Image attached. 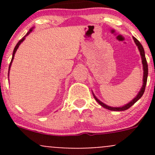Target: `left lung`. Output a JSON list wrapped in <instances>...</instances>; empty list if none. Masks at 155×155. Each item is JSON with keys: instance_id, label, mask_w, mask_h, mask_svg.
<instances>
[{"instance_id": "1", "label": "left lung", "mask_w": 155, "mask_h": 155, "mask_svg": "<svg viewBox=\"0 0 155 155\" xmlns=\"http://www.w3.org/2000/svg\"><path fill=\"white\" fill-rule=\"evenodd\" d=\"M133 38H134V42H135V43L137 44V46H138L139 50H140V54H141V57H142V62H143V70H144V75H143V87H142L141 90H140V91L139 92V94H137V96L136 97L134 98V99L132 101H130L129 104H127V105L124 106V107H109V106L106 105V104H104V103H102L101 101H100L99 100H98L97 98L94 95V97L95 98V100L97 101V102L98 104H100V105L102 106L103 107H104L105 109H109V110L124 111V110H126V109H128L130 107H132V106L134 105V104H135V103L137 102L138 100H140V98L142 97V96H143V94H144V92H145V85H146V82H147V78H148V64H147L146 58H145V51H144V48H143V46H142L141 43H140V41H139V40H137V38H135V37H133Z\"/></svg>"}]
</instances>
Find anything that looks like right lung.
I'll return each instance as SVG.
<instances>
[{
    "mask_svg": "<svg viewBox=\"0 0 155 155\" xmlns=\"http://www.w3.org/2000/svg\"><path fill=\"white\" fill-rule=\"evenodd\" d=\"M33 28H31V29L29 30V31H28V32L27 33V34H26V35L25 36V37H22V39H21V40H20L18 42V43H17V44H16V46H15V48H14L13 52H12V60H11V62H10V66H9V70H10V66H11V64H12V60H13V58H14V55H15V51H16L17 48H18V46H19V45L21 44V42H22V41H24V40H25V37H26V36H28V34H30V33H31V31H32Z\"/></svg>",
    "mask_w": 155,
    "mask_h": 155,
    "instance_id": "1",
    "label": "right lung"
}]
</instances>
